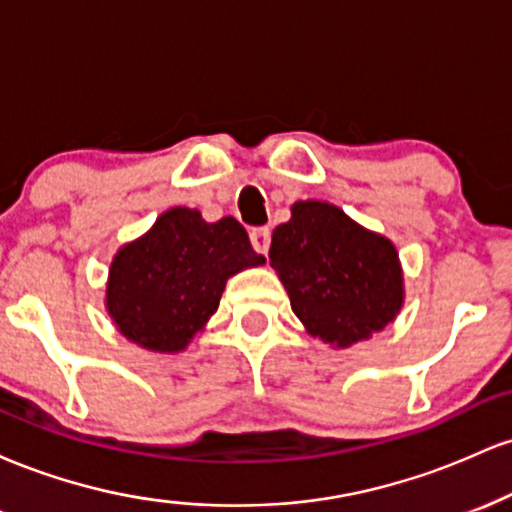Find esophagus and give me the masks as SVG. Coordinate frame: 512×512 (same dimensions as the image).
I'll return each mask as SVG.
<instances>
[{
    "label": "esophagus",
    "mask_w": 512,
    "mask_h": 512,
    "mask_svg": "<svg viewBox=\"0 0 512 512\" xmlns=\"http://www.w3.org/2000/svg\"><path fill=\"white\" fill-rule=\"evenodd\" d=\"M250 240H252V248H255L257 252H262V255H267L269 243H272V231H269L267 226L252 228Z\"/></svg>",
    "instance_id": "1"
}]
</instances>
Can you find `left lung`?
Here are the masks:
<instances>
[{
	"instance_id": "1",
	"label": "left lung",
	"mask_w": 512,
	"mask_h": 512,
	"mask_svg": "<svg viewBox=\"0 0 512 512\" xmlns=\"http://www.w3.org/2000/svg\"><path fill=\"white\" fill-rule=\"evenodd\" d=\"M269 264L305 330L339 349L385 330L404 303L395 245L334 204H293L274 228Z\"/></svg>"
}]
</instances>
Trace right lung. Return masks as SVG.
Listing matches in <instances>:
<instances>
[{
  "instance_id": "right-lung-1",
  "label": "right lung",
  "mask_w": 512,
  "mask_h": 512,
  "mask_svg": "<svg viewBox=\"0 0 512 512\" xmlns=\"http://www.w3.org/2000/svg\"><path fill=\"white\" fill-rule=\"evenodd\" d=\"M257 264L233 216L207 223L197 209H168L115 255L105 308L129 342L178 354L216 313L228 276Z\"/></svg>"
}]
</instances>
